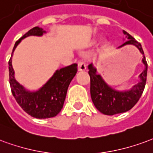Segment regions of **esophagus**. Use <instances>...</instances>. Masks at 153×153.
<instances>
[{
	"label": "esophagus",
	"mask_w": 153,
	"mask_h": 153,
	"mask_svg": "<svg viewBox=\"0 0 153 153\" xmlns=\"http://www.w3.org/2000/svg\"><path fill=\"white\" fill-rule=\"evenodd\" d=\"M86 69V64L84 61H78V70L79 71H85Z\"/></svg>",
	"instance_id": "1"
}]
</instances>
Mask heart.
<instances>
[{"label": "heart", "mask_w": 153, "mask_h": 153, "mask_svg": "<svg viewBox=\"0 0 153 153\" xmlns=\"http://www.w3.org/2000/svg\"><path fill=\"white\" fill-rule=\"evenodd\" d=\"M97 41H98V39L97 38H94V39H92V40H91V41H90V44H95V43H96Z\"/></svg>", "instance_id": "obj_1"}]
</instances>
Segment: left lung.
Wrapping results in <instances>:
<instances>
[{
    "mask_svg": "<svg viewBox=\"0 0 153 153\" xmlns=\"http://www.w3.org/2000/svg\"><path fill=\"white\" fill-rule=\"evenodd\" d=\"M123 33L127 41L118 48L131 45H134L143 54L142 63L145 68L139 76V81L138 84L134 85L130 90L123 91L115 90L106 83L101 75L98 73L96 68L93 63L88 66L89 75L90 76V95L94 105L100 112L108 116L126 112L132 108L142 95L147 80L148 63L146 62L141 44L124 30Z\"/></svg>",
    "mask_w": 153,
    "mask_h": 153,
    "instance_id": "left-lung-1",
    "label": "left lung"
}]
</instances>
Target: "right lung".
Instances as JSON below:
<instances>
[{
    "mask_svg": "<svg viewBox=\"0 0 153 153\" xmlns=\"http://www.w3.org/2000/svg\"><path fill=\"white\" fill-rule=\"evenodd\" d=\"M45 32L43 28L39 27L29 30L16 41L9 61L10 85L14 99L24 112L38 119L53 117L59 113L63 108L69 84L77 72L76 63L58 69L47 82L36 91L26 90L16 81L12 67V56L14 50L23 39L30 36H41Z\"/></svg>",
    "mask_w": 153,
    "mask_h": 153,
    "instance_id": "right-lung-1",
    "label": "right lung"
}]
</instances>
